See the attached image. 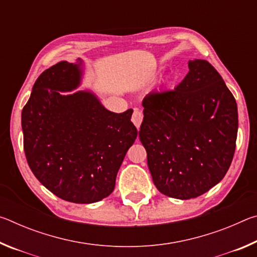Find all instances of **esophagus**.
I'll use <instances>...</instances> for the list:
<instances>
[{"label":"esophagus","mask_w":257,"mask_h":257,"mask_svg":"<svg viewBox=\"0 0 257 257\" xmlns=\"http://www.w3.org/2000/svg\"><path fill=\"white\" fill-rule=\"evenodd\" d=\"M143 116H144V115H143L142 111L138 110V108H135V111L133 113V116H132V121H133V123L136 125L137 128L141 127V123H142V121H143Z\"/></svg>","instance_id":"obj_1"}]
</instances>
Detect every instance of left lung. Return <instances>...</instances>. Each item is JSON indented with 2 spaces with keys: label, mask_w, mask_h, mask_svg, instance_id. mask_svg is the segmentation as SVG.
<instances>
[{
  "label": "left lung",
  "mask_w": 257,
  "mask_h": 257,
  "mask_svg": "<svg viewBox=\"0 0 257 257\" xmlns=\"http://www.w3.org/2000/svg\"><path fill=\"white\" fill-rule=\"evenodd\" d=\"M172 90L143 99L139 139L161 193L178 199L203 195L223 179L236 149L238 111L222 77L205 60Z\"/></svg>",
  "instance_id": "obj_1"
}]
</instances>
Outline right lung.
<instances>
[{"label":"right lung","mask_w":257,"mask_h":257,"mask_svg":"<svg viewBox=\"0 0 257 257\" xmlns=\"http://www.w3.org/2000/svg\"><path fill=\"white\" fill-rule=\"evenodd\" d=\"M82 60L54 64L37 78L21 113L30 170L64 201L90 204L110 195L137 138L133 113L106 110L90 90H78Z\"/></svg>","instance_id":"right-lung-1"}]
</instances>
